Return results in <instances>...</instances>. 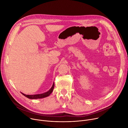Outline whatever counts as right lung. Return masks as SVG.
I'll return each mask as SVG.
<instances>
[{
	"instance_id": "1",
	"label": "right lung",
	"mask_w": 128,
	"mask_h": 128,
	"mask_svg": "<svg viewBox=\"0 0 128 128\" xmlns=\"http://www.w3.org/2000/svg\"><path fill=\"white\" fill-rule=\"evenodd\" d=\"M54 88V82L53 83V84L52 86V88L50 89L49 90H48V92L42 93V94H36V95H26L22 93H21L24 96H25L26 97L29 98V99H40V98H44L45 97H46L48 96H50V95L52 93L53 89Z\"/></svg>"
}]
</instances>
